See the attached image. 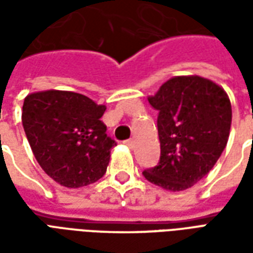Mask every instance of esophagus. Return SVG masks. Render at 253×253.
<instances>
[{"mask_svg":"<svg viewBox=\"0 0 253 253\" xmlns=\"http://www.w3.org/2000/svg\"><path fill=\"white\" fill-rule=\"evenodd\" d=\"M125 143H126L127 146L130 149L134 148V145H135V142H134V139H127V141H125Z\"/></svg>","mask_w":253,"mask_h":253,"instance_id":"obj_1","label":"esophagus"}]
</instances>
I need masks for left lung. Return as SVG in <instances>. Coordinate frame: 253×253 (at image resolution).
Wrapping results in <instances>:
<instances>
[{
  "mask_svg": "<svg viewBox=\"0 0 253 253\" xmlns=\"http://www.w3.org/2000/svg\"><path fill=\"white\" fill-rule=\"evenodd\" d=\"M148 100L159 111L161 156L142 175L165 190H187L211 170L228 143L230 100L217 84L198 76L170 78Z\"/></svg>",
  "mask_w": 253,
  "mask_h": 253,
  "instance_id": "left-lung-1",
  "label": "left lung"
}]
</instances>
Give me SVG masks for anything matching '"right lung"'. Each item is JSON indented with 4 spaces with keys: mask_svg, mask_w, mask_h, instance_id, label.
Returning <instances> with one entry per match:
<instances>
[{
    "mask_svg": "<svg viewBox=\"0 0 253 253\" xmlns=\"http://www.w3.org/2000/svg\"><path fill=\"white\" fill-rule=\"evenodd\" d=\"M105 105L69 90H44L24 99L21 121L35 159L51 179L67 188L104 176L111 149L100 118Z\"/></svg>",
    "mask_w": 253,
    "mask_h": 253,
    "instance_id": "add662e5",
    "label": "right lung"
}]
</instances>
